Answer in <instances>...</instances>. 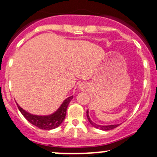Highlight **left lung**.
<instances>
[{
	"label": "left lung",
	"instance_id": "1",
	"mask_svg": "<svg viewBox=\"0 0 157 157\" xmlns=\"http://www.w3.org/2000/svg\"><path fill=\"white\" fill-rule=\"evenodd\" d=\"M86 117H87V119L89 121V122L96 128H98V129L102 130V131H109V130H112L115 128L116 127H118L119 124H110V125H99V124H96L93 121H92V120L90 119V115H89V111H86Z\"/></svg>",
	"mask_w": 157,
	"mask_h": 157
}]
</instances>
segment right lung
<instances>
[{"label":"right lung","instance_id":"add662e5","mask_svg":"<svg viewBox=\"0 0 157 157\" xmlns=\"http://www.w3.org/2000/svg\"><path fill=\"white\" fill-rule=\"evenodd\" d=\"M73 99V96H70L67 98L61 106L59 107L54 113L48 115H36L30 114L29 112H26L24 109H22L20 105L17 104L19 110L22 113V115L26 118L29 122L33 125L36 126L37 128L43 130H52L54 128H58L61 123L63 122L66 116V111L68 106L69 102Z\"/></svg>","mask_w":157,"mask_h":157}]
</instances>
